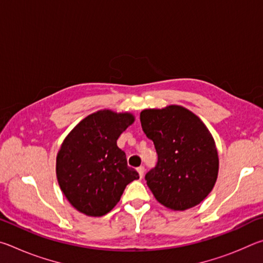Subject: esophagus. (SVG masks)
<instances>
[{"instance_id": "34e87169", "label": "esophagus", "mask_w": 263, "mask_h": 263, "mask_svg": "<svg viewBox=\"0 0 263 263\" xmlns=\"http://www.w3.org/2000/svg\"><path fill=\"white\" fill-rule=\"evenodd\" d=\"M137 172H138V174H139V176H140V179L142 176H144V173H145V168L142 167V166H140V167H138L137 168Z\"/></svg>"}]
</instances>
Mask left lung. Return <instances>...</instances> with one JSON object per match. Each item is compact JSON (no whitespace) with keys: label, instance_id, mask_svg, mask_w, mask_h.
<instances>
[{"label":"left lung","instance_id":"8db88e82","mask_svg":"<svg viewBox=\"0 0 263 263\" xmlns=\"http://www.w3.org/2000/svg\"><path fill=\"white\" fill-rule=\"evenodd\" d=\"M140 122L158 153L157 166L145 176L154 197L174 211L198 205L211 193L219 171L216 142L205 124L175 104L142 110Z\"/></svg>","mask_w":263,"mask_h":263}]
</instances>
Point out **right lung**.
Instances as JSON below:
<instances>
[{
    "label": "right lung",
    "instance_id": "1",
    "mask_svg": "<svg viewBox=\"0 0 263 263\" xmlns=\"http://www.w3.org/2000/svg\"><path fill=\"white\" fill-rule=\"evenodd\" d=\"M135 119L127 111L99 110L83 118L62 141L57 154L58 183L79 212L89 217L106 215L125 186L139 179L117 146L119 136Z\"/></svg>",
    "mask_w": 263,
    "mask_h": 263
}]
</instances>
